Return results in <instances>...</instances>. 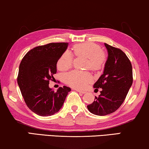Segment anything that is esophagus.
Returning a JSON list of instances; mask_svg holds the SVG:
<instances>
[{
  "mask_svg": "<svg viewBox=\"0 0 149 149\" xmlns=\"http://www.w3.org/2000/svg\"><path fill=\"white\" fill-rule=\"evenodd\" d=\"M75 91H76L77 92H78V93H81V94H84V93H86V92H84V91H80V90H78V89H75Z\"/></svg>",
  "mask_w": 149,
  "mask_h": 149,
  "instance_id": "esophagus-1",
  "label": "esophagus"
}]
</instances>
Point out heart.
Here are the masks:
<instances>
[{"label":"heart","mask_w":149,"mask_h":149,"mask_svg":"<svg viewBox=\"0 0 149 149\" xmlns=\"http://www.w3.org/2000/svg\"><path fill=\"white\" fill-rule=\"evenodd\" d=\"M75 56L86 57V68L92 71H98L102 69L106 61V55L100 50L98 45L93 42L81 43L73 47ZM73 56L70 51L64 52L58 61L57 66L59 70L65 71L72 68ZM64 80L67 84L77 89H83L93 81V77L87 72L74 70L64 75Z\"/></svg>","instance_id":"b5f03b06"}]
</instances>
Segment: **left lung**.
I'll use <instances>...</instances> for the list:
<instances>
[{"mask_svg": "<svg viewBox=\"0 0 149 149\" xmlns=\"http://www.w3.org/2000/svg\"><path fill=\"white\" fill-rule=\"evenodd\" d=\"M104 45L108 51V58L103 74L94 84L95 90L102 88V91L93 103L87 106L90 112L100 116L118 109L133 82L132 67L126 54L121 49L106 43Z\"/></svg>", "mask_w": 149, "mask_h": 149, "instance_id": "obj_1", "label": "left lung"}]
</instances>
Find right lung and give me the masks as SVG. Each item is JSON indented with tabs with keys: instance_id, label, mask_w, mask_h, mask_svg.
<instances>
[{
	"instance_id": "add662e5",
	"label": "right lung",
	"mask_w": 149,
	"mask_h": 149,
	"mask_svg": "<svg viewBox=\"0 0 149 149\" xmlns=\"http://www.w3.org/2000/svg\"><path fill=\"white\" fill-rule=\"evenodd\" d=\"M68 42H52L30 50L19 68L17 84L26 105L40 116H50L62 107L71 88L64 86L54 92L49 86L54 79L56 63L68 48Z\"/></svg>"
}]
</instances>
